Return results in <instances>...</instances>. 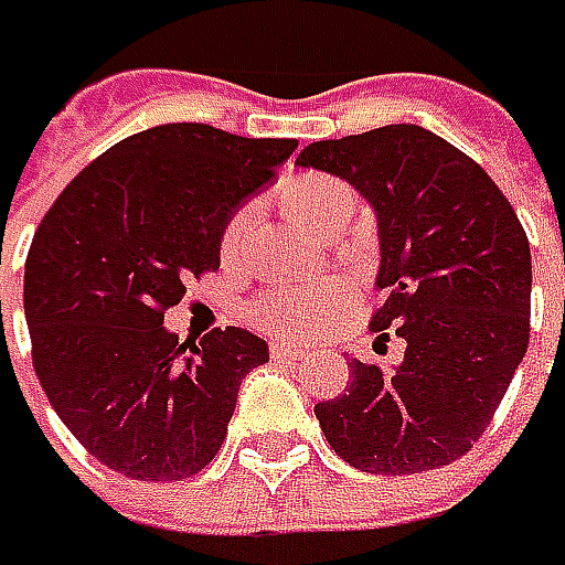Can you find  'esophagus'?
Returning a JSON list of instances; mask_svg holds the SVG:
<instances>
[{
	"mask_svg": "<svg viewBox=\"0 0 565 565\" xmlns=\"http://www.w3.org/2000/svg\"><path fill=\"white\" fill-rule=\"evenodd\" d=\"M309 349L299 345V342H290V339H275L271 342V358H306Z\"/></svg>",
	"mask_w": 565,
	"mask_h": 565,
	"instance_id": "1",
	"label": "esophagus"
}]
</instances>
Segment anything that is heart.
<instances>
[{"mask_svg": "<svg viewBox=\"0 0 565 565\" xmlns=\"http://www.w3.org/2000/svg\"><path fill=\"white\" fill-rule=\"evenodd\" d=\"M278 204L294 216L299 226L309 232L327 235L333 228H345L349 216L354 214V192L345 180L330 173H294L278 186ZM250 228V211H235L228 216L223 235H220V256L226 263H235L244 250V238ZM349 299L345 284L323 278V281L296 284L271 290L256 302L254 318L269 330H287V333H309L321 327L327 318H333L342 302Z\"/></svg>", "mask_w": 565, "mask_h": 565, "instance_id": "obj_1", "label": "heart"}]
</instances>
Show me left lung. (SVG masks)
I'll return each instance as SVG.
<instances>
[{
  "instance_id": "8db88e82",
  "label": "left lung",
  "mask_w": 565,
  "mask_h": 565,
  "mask_svg": "<svg viewBox=\"0 0 565 565\" xmlns=\"http://www.w3.org/2000/svg\"><path fill=\"white\" fill-rule=\"evenodd\" d=\"M299 168L376 211L382 306L406 339L394 370L351 358L349 392L315 406L327 444L366 475H419L480 440L530 345L532 256L511 201L461 149L419 125L309 143Z\"/></svg>"
}]
</instances>
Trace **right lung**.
Segmentation results:
<instances>
[{"label":"right lung","instance_id":"add662e5","mask_svg":"<svg viewBox=\"0 0 565 565\" xmlns=\"http://www.w3.org/2000/svg\"><path fill=\"white\" fill-rule=\"evenodd\" d=\"M296 146L159 125L90 161L35 228L23 271L35 376L106 468L183 480L223 447L242 379L269 345L242 327L180 342L164 311L220 269L226 220Z\"/></svg>","mask_w":565,"mask_h":565}]
</instances>
